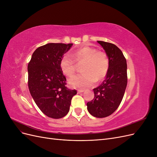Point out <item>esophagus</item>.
Wrapping results in <instances>:
<instances>
[{
    "label": "esophagus",
    "instance_id": "1",
    "mask_svg": "<svg viewBox=\"0 0 157 157\" xmlns=\"http://www.w3.org/2000/svg\"><path fill=\"white\" fill-rule=\"evenodd\" d=\"M78 93L80 94V93H82L84 92V90H82V89H80V90H78Z\"/></svg>",
    "mask_w": 157,
    "mask_h": 157
}]
</instances>
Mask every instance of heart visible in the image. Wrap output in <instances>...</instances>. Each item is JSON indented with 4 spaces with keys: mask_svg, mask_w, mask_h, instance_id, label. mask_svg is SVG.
Listing matches in <instances>:
<instances>
[{
    "mask_svg": "<svg viewBox=\"0 0 157 157\" xmlns=\"http://www.w3.org/2000/svg\"><path fill=\"white\" fill-rule=\"evenodd\" d=\"M74 59L69 54H65L61 58L59 67L63 73L68 77L73 76L77 65L75 62L80 63L84 61L81 70L83 73L71 77L69 80L71 86L78 88H86L91 86L96 80H100L105 77L110 61L105 52L98 51L91 46H83L71 54Z\"/></svg>",
    "mask_w": 157,
    "mask_h": 157,
    "instance_id": "1",
    "label": "heart"
}]
</instances>
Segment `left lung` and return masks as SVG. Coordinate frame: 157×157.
<instances>
[{
  "label": "left lung",
  "instance_id": "1",
  "mask_svg": "<svg viewBox=\"0 0 157 157\" xmlns=\"http://www.w3.org/2000/svg\"><path fill=\"white\" fill-rule=\"evenodd\" d=\"M105 50L110 61L105 79L94 88V98L87 103V109L97 118H104L115 112L122 100L127 86V63L118 47L109 42L98 41Z\"/></svg>",
  "mask_w": 157,
  "mask_h": 157
}]
</instances>
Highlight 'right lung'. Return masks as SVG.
Instances as JSON below:
<instances>
[{
  "label": "right lung",
  "instance_id": "add662e5",
  "mask_svg": "<svg viewBox=\"0 0 157 157\" xmlns=\"http://www.w3.org/2000/svg\"><path fill=\"white\" fill-rule=\"evenodd\" d=\"M73 44L48 43L33 52L28 64V86L32 98L47 117L61 118L69 111L77 90L65 86L66 78L59 67L61 58Z\"/></svg>",
  "mask_w": 157,
  "mask_h": 157
}]
</instances>
